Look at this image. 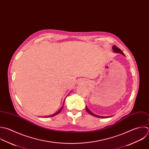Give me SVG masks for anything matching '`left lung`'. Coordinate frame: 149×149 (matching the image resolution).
I'll return each mask as SVG.
<instances>
[{
  "instance_id": "obj_1",
  "label": "left lung",
  "mask_w": 149,
  "mask_h": 149,
  "mask_svg": "<svg viewBox=\"0 0 149 149\" xmlns=\"http://www.w3.org/2000/svg\"><path fill=\"white\" fill-rule=\"evenodd\" d=\"M113 52H115V53H121V54L125 56L124 54V53H123L119 48L117 47L116 46H113ZM86 111H87L89 114H90L91 115H92V116H95V117H97V118H108V117H111V116H107V117L103 116H103H97V115H96V114H95L94 113H93L92 112H91V111L88 109V107H87L86 106ZM111 117H112V116H111Z\"/></svg>"
}]
</instances>
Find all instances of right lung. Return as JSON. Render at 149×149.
Here are the masks:
<instances>
[{"instance_id": "right-lung-1", "label": "right lung", "mask_w": 149, "mask_h": 149, "mask_svg": "<svg viewBox=\"0 0 149 149\" xmlns=\"http://www.w3.org/2000/svg\"><path fill=\"white\" fill-rule=\"evenodd\" d=\"M66 98V97H65ZM65 98L64 99V102H63V106H61V107L57 111H56L55 113H54V114H52V115H49V116H43V117H43V118H46V117H53V116H56L57 114H58V113H60V112H61V111L63 110V107H64V102H65Z\"/></svg>"}]
</instances>
